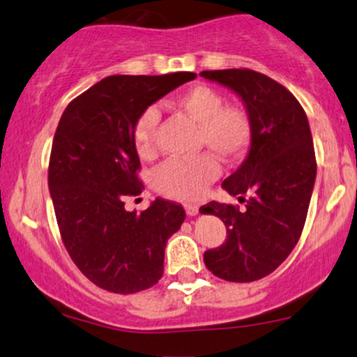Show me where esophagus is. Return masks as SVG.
<instances>
[{
  "label": "esophagus",
  "instance_id": "1",
  "mask_svg": "<svg viewBox=\"0 0 357 357\" xmlns=\"http://www.w3.org/2000/svg\"><path fill=\"white\" fill-rule=\"evenodd\" d=\"M185 212H187V215H190V217L197 215V213H199V205L185 204Z\"/></svg>",
  "mask_w": 357,
  "mask_h": 357
}]
</instances>
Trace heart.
Listing matches in <instances>:
<instances>
[{
	"mask_svg": "<svg viewBox=\"0 0 357 357\" xmlns=\"http://www.w3.org/2000/svg\"><path fill=\"white\" fill-rule=\"evenodd\" d=\"M174 105L199 123V146H207L225 162L244 157L252 138L249 116L236 105H225L224 95L208 85H194L175 96ZM160 113L149 107L133 125V144L142 158H150L157 150V128ZM220 167L213 155L194 158H172L153 172V187L163 195L194 200L204 194L208 183L219 177Z\"/></svg>",
	"mask_w": 357,
	"mask_h": 357,
	"instance_id": "1",
	"label": "heart"
}]
</instances>
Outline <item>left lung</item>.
<instances>
[{
	"label": "left lung",
	"instance_id": "left-lung-1",
	"mask_svg": "<svg viewBox=\"0 0 357 357\" xmlns=\"http://www.w3.org/2000/svg\"><path fill=\"white\" fill-rule=\"evenodd\" d=\"M200 77L241 96L252 125L245 160L222 182L245 208L219 202L200 207L227 227L224 244L207 250L204 262L217 278L252 282L278 269L303 234L317 170L311 128L296 96L266 75L232 68Z\"/></svg>",
	"mask_w": 357,
	"mask_h": 357
}]
</instances>
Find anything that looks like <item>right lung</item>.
Returning <instances> with one entry per match:
<instances>
[{"mask_svg":"<svg viewBox=\"0 0 357 357\" xmlns=\"http://www.w3.org/2000/svg\"><path fill=\"white\" fill-rule=\"evenodd\" d=\"M195 77L113 75L63 112L50 155V195L71 261L105 291L133 294L162 278L167 241L185 211L163 199L140 213L125 211V199L144 190L133 125L145 108Z\"/></svg>","mask_w":357,"mask_h":357,"instance_id":"add662e5","label":"right lung"}]
</instances>
